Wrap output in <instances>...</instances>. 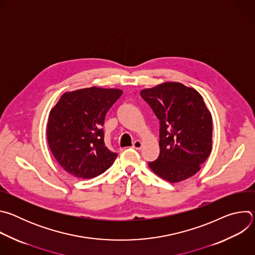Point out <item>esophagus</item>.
Segmentation results:
<instances>
[{
    "instance_id": "obj_1",
    "label": "esophagus",
    "mask_w": 255,
    "mask_h": 255,
    "mask_svg": "<svg viewBox=\"0 0 255 255\" xmlns=\"http://www.w3.org/2000/svg\"><path fill=\"white\" fill-rule=\"evenodd\" d=\"M134 149H137V150H139V149H141L142 148V142L140 141V140H135L134 142H133V146H132Z\"/></svg>"
}]
</instances>
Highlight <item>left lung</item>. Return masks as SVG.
<instances>
[{
    "instance_id": "left-lung-1",
    "label": "left lung",
    "mask_w": 255,
    "mask_h": 255,
    "mask_svg": "<svg viewBox=\"0 0 255 255\" xmlns=\"http://www.w3.org/2000/svg\"><path fill=\"white\" fill-rule=\"evenodd\" d=\"M159 120V156L150 169L169 183H179L201 169L212 151V115L193 88L166 82L140 91Z\"/></svg>"
}]
</instances>
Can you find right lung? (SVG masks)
Returning <instances> with one entry per match:
<instances>
[{
  "mask_svg": "<svg viewBox=\"0 0 255 255\" xmlns=\"http://www.w3.org/2000/svg\"><path fill=\"white\" fill-rule=\"evenodd\" d=\"M119 89L91 87L61 95L48 116V146L59 165L78 178L95 177L110 167L117 153L104 142L105 116L122 96Z\"/></svg>",
  "mask_w": 255,
  "mask_h": 255,
  "instance_id": "obj_1",
  "label": "right lung"
}]
</instances>
